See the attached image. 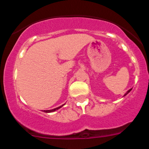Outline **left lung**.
Segmentation results:
<instances>
[{
    "instance_id": "8db88e82",
    "label": "left lung",
    "mask_w": 149,
    "mask_h": 149,
    "mask_svg": "<svg viewBox=\"0 0 149 149\" xmlns=\"http://www.w3.org/2000/svg\"><path fill=\"white\" fill-rule=\"evenodd\" d=\"M131 89H129V90H128V91H127V93H125V95H124V96H125V95H127V94H128V93H130V92H131Z\"/></svg>"
}]
</instances>
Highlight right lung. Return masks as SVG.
Wrapping results in <instances>:
<instances>
[{"label":"right lung","mask_w":149,"mask_h":149,"mask_svg":"<svg viewBox=\"0 0 149 149\" xmlns=\"http://www.w3.org/2000/svg\"><path fill=\"white\" fill-rule=\"evenodd\" d=\"M64 104H63V105H62V106H60V107H56V108L52 109V110H44V112H45V113H52V112H54V111H56V110H58V109L61 108L62 107H63V105H64Z\"/></svg>","instance_id":"right-lung-1"}]
</instances>
